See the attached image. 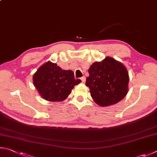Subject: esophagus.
Wrapping results in <instances>:
<instances>
[{
    "mask_svg": "<svg viewBox=\"0 0 157 157\" xmlns=\"http://www.w3.org/2000/svg\"><path fill=\"white\" fill-rule=\"evenodd\" d=\"M81 81H82V82H83V83H85V82H86V77H85V76L82 77V78H81Z\"/></svg>",
    "mask_w": 157,
    "mask_h": 157,
    "instance_id": "1",
    "label": "esophagus"
}]
</instances>
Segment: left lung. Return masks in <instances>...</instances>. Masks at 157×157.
<instances>
[{"label": "left lung", "mask_w": 157, "mask_h": 157, "mask_svg": "<svg viewBox=\"0 0 157 157\" xmlns=\"http://www.w3.org/2000/svg\"><path fill=\"white\" fill-rule=\"evenodd\" d=\"M86 85L94 102L101 107L121 101L128 92L129 74L125 65L109 56L90 66Z\"/></svg>", "instance_id": "1"}]
</instances>
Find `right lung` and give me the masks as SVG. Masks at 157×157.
Segmentation results:
<instances>
[{"label":"right lung","mask_w":157,"mask_h":157,"mask_svg":"<svg viewBox=\"0 0 157 157\" xmlns=\"http://www.w3.org/2000/svg\"><path fill=\"white\" fill-rule=\"evenodd\" d=\"M81 82L80 79L74 78L72 71L62 70L51 61L44 63L33 75V83L40 97L52 102L66 99L74 86Z\"/></svg>","instance_id":"add662e5"}]
</instances>
